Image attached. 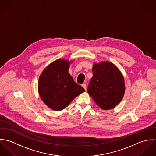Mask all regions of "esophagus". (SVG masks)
<instances>
[{"mask_svg":"<svg viewBox=\"0 0 156 156\" xmlns=\"http://www.w3.org/2000/svg\"><path fill=\"white\" fill-rule=\"evenodd\" d=\"M82 87L85 89V90H87V85H86V84L85 83H83V85H82Z\"/></svg>","mask_w":156,"mask_h":156,"instance_id":"obj_1","label":"esophagus"}]
</instances>
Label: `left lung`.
Segmentation results:
<instances>
[{"label": "left lung", "mask_w": 156, "mask_h": 156, "mask_svg": "<svg viewBox=\"0 0 156 156\" xmlns=\"http://www.w3.org/2000/svg\"><path fill=\"white\" fill-rule=\"evenodd\" d=\"M92 77L88 92L96 104L103 110L115 108L122 100L126 90L124 77L115 64L102 61L94 63Z\"/></svg>", "instance_id": "left-lung-1"}]
</instances>
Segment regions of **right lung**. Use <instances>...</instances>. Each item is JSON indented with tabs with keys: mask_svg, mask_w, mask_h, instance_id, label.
Returning <instances> with one entry per match:
<instances>
[{
	"mask_svg": "<svg viewBox=\"0 0 156 156\" xmlns=\"http://www.w3.org/2000/svg\"><path fill=\"white\" fill-rule=\"evenodd\" d=\"M73 61L58 59L45 68L38 83L39 95L45 104L55 111H60L78 95L85 92L68 72Z\"/></svg>",
	"mask_w": 156,
	"mask_h": 156,
	"instance_id": "1",
	"label": "right lung"
}]
</instances>
